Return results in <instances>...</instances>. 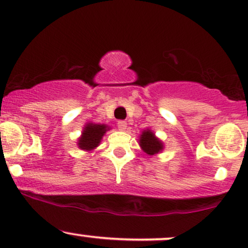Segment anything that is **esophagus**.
<instances>
[{
	"mask_svg": "<svg viewBox=\"0 0 248 248\" xmlns=\"http://www.w3.org/2000/svg\"><path fill=\"white\" fill-rule=\"evenodd\" d=\"M118 128L120 130H126V128H127V122L126 121H124V120H119L118 121Z\"/></svg>",
	"mask_w": 248,
	"mask_h": 248,
	"instance_id": "obj_1",
	"label": "esophagus"
}]
</instances>
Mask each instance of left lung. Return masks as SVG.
I'll use <instances>...</instances> for the list:
<instances>
[{
  "label": "left lung",
  "instance_id": "obj_1",
  "mask_svg": "<svg viewBox=\"0 0 248 248\" xmlns=\"http://www.w3.org/2000/svg\"><path fill=\"white\" fill-rule=\"evenodd\" d=\"M140 145L142 150L149 156H154L163 150V142L155 136V134L150 129L143 130L142 135L140 136Z\"/></svg>",
  "mask_w": 248,
  "mask_h": 248
}]
</instances>
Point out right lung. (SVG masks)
Instances as JSON below:
<instances>
[{"label": "right lung", "mask_w": 248, "mask_h": 248, "mask_svg": "<svg viewBox=\"0 0 248 248\" xmlns=\"http://www.w3.org/2000/svg\"><path fill=\"white\" fill-rule=\"evenodd\" d=\"M107 130H109V127H107L106 124H92V122L86 124L84 129H83L82 136L79 137L78 142H77L78 148L86 151L93 150L94 148L99 145L101 139Z\"/></svg>", "instance_id": "add662e5"}]
</instances>
